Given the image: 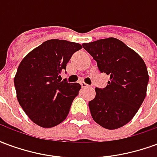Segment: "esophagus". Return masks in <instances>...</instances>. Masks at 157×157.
Instances as JSON below:
<instances>
[{
	"mask_svg": "<svg viewBox=\"0 0 157 157\" xmlns=\"http://www.w3.org/2000/svg\"><path fill=\"white\" fill-rule=\"evenodd\" d=\"M81 85H82V88H86V87H89V86H90L87 85V84L85 83V82H82V83H81Z\"/></svg>",
	"mask_w": 157,
	"mask_h": 157,
	"instance_id": "1",
	"label": "esophagus"
}]
</instances>
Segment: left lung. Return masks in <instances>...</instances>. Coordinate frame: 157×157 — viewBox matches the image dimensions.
Masks as SVG:
<instances>
[{
	"instance_id": "8db88e82",
	"label": "left lung",
	"mask_w": 157,
	"mask_h": 157,
	"mask_svg": "<svg viewBox=\"0 0 157 157\" xmlns=\"http://www.w3.org/2000/svg\"><path fill=\"white\" fill-rule=\"evenodd\" d=\"M98 64L99 71L110 76L105 88H95L89 102L93 120L108 129L124 126L134 118L146 95L149 82L143 59L115 38L82 44Z\"/></svg>"
}]
</instances>
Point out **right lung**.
Returning a JSON list of instances; mask_svg holds the SVG:
<instances>
[{
    "mask_svg": "<svg viewBox=\"0 0 157 157\" xmlns=\"http://www.w3.org/2000/svg\"><path fill=\"white\" fill-rule=\"evenodd\" d=\"M82 46L60 39L44 42L23 58L15 77L17 98L29 118L43 128L65 120L81 89L79 83L60 80L72 55Z\"/></svg>",
    "mask_w": 157,
    "mask_h": 157,
    "instance_id": "right-lung-1",
    "label": "right lung"
}]
</instances>
